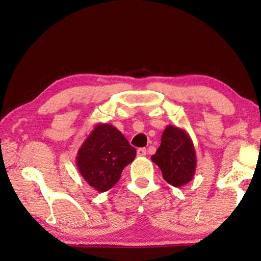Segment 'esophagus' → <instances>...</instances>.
<instances>
[{"mask_svg": "<svg viewBox=\"0 0 261 261\" xmlns=\"http://www.w3.org/2000/svg\"><path fill=\"white\" fill-rule=\"evenodd\" d=\"M137 155H138V156L146 155V148H138V149H137Z\"/></svg>", "mask_w": 261, "mask_h": 261, "instance_id": "obj_1", "label": "esophagus"}]
</instances>
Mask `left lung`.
<instances>
[{"label":"left lung","instance_id":"1","mask_svg":"<svg viewBox=\"0 0 261 261\" xmlns=\"http://www.w3.org/2000/svg\"><path fill=\"white\" fill-rule=\"evenodd\" d=\"M151 159L161 169L166 182L175 188L188 184L196 173L197 156L191 137L175 125H167L160 147Z\"/></svg>","mask_w":261,"mask_h":261}]
</instances>
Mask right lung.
Here are the masks:
<instances>
[{"instance_id":"add662e5","label":"right lung","mask_w":261,"mask_h":261,"mask_svg":"<svg viewBox=\"0 0 261 261\" xmlns=\"http://www.w3.org/2000/svg\"><path fill=\"white\" fill-rule=\"evenodd\" d=\"M136 148L116 127L99 123L79 147L76 165L83 178L98 192L118 182L124 167L135 160Z\"/></svg>"}]
</instances>
